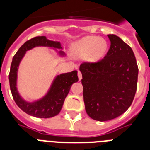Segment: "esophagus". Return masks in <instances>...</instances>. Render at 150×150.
Instances as JSON below:
<instances>
[{"instance_id":"1","label":"esophagus","mask_w":150,"mask_h":150,"mask_svg":"<svg viewBox=\"0 0 150 150\" xmlns=\"http://www.w3.org/2000/svg\"><path fill=\"white\" fill-rule=\"evenodd\" d=\"M78 77H79V81H81V79H82V73L80 72L79 71H78Z\"/></svg>"}]
</instances>
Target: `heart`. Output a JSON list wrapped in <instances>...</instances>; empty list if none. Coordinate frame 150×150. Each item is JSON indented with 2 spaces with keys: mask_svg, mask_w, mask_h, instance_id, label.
Masks as SVG:
<instances>
[{
  "mask_svg": "<svg viewBox=\"0 0 150 150\" xmlns=\"http://www.w3.org/2000/svg\"><path fill=\"white\" fill-rule=\"evenodd\" d=\"M107 49V41L98 36H86L73 44L71 50L76 57H85L90 62L100 61Z\"/></svg>",
  "mask_w": 150,
  "mask_h": 150,
  "instance_id": "heart-1",
  "label": "heart"
}]
</instances>
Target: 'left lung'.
<instances>
[{
	"instance_id": "8db88e82",
	"label": "left lung",
	"mask_w": 150,
	"mask_h": 150,
	"mask_svg": "<svg viewBox=\"0 0 150 150\" xmlns=\"http://www.w3.org/2000/svg\"><path fill=\"white\" fill-rule=\"evenodd\" d=\"M107 36L110 47L104 58L79 67L86 111L98 121H110L124 114L137 88L139 68L132 48L118 36Z\"/></svg>"
}]
</instances>
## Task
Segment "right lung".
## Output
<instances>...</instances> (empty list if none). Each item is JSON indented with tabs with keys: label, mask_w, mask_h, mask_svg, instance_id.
Instances as JSON below:
<instances>
[{
	"label": "right lung",
	"mask_w": 150,
	"mask_h": 150,
	"mask_svg": "<svg viewBox=\"0 0 150 150\" xmlns=\"http://www.w3.org/2000/svg\"><path fill=\"white\" fill-rule=\"evenodd\" d=\"M38 47H46L54 50L60 57H64L65 53L58 41L48 40L46 36H36L26 41L13 57L9 73L10 88L14 100L20 109L31 116L40 118H49L57 115L63 107L66 96L71 85L79 81L77 71L61 73L54 78L47 92L41 98L33 101L25 100L18 89V72L21 61L27 51ZM61 50V51H59Z\"/></svg>",
	"instance_id": "1"
}]
</instances>
